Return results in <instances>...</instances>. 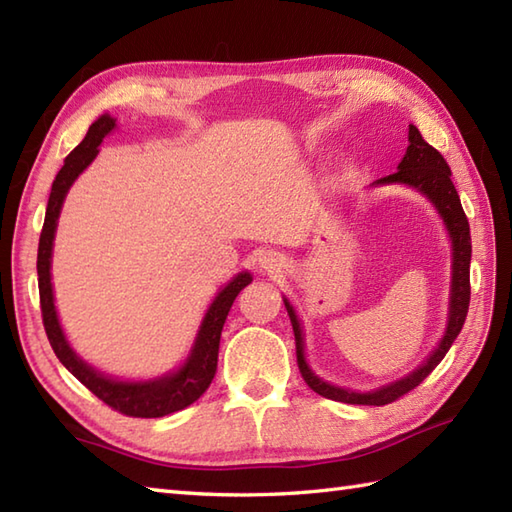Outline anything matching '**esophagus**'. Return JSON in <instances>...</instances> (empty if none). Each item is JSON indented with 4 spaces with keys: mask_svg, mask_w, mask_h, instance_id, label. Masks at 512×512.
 <instances>
[{
    "mask_svg": "<svg viewBox=\"0 0 512 512\" xmlns=\"http://www.w3.org/2000/svg\"><path fill=\"white\" fill-rule=\"evenodd\" d=\"M259 266H262L264 270H270V273H273V270H279V266H281V257H277V255H273V253H264L262 257H259Z\"/></svg>",
    "mask_w": 512,
    "mask_h": 512,
    "instance_id": "esophagus-1",
    "label": "esophagus"
}]
</instances>
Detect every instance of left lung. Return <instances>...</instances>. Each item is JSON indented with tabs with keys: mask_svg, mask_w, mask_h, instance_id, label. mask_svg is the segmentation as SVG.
<instances>
[{
	"mask_svg": "<svg viewBox=\"0 0 512 512\" xmlns=\"http://www.w3.org/2000/svg\"><path fill=\"white\" fill-rule=\"evenodd\" d=\"M391 182H400L407 184V187H413L420 191L422 195H427V200L436 206L440 217L447 224V231L451 237V246H453V277H451V299H449V321H447V330H444V336L440 345L433 350V354L424 361L416 372H411L409 376L396 380V383L383 385L380 389L374 391H352V389H343L325 383L317 374L312 372L310 365L306 363V354H303V330L301 323L297 319L295 308L290 306V301L284 299L288 317L292 323V330H295V343H297V363H299V372L306 380L308 387L312 391H317L319 396L330 398L336 402H347V405H389V402L398 400L400 396H405L407 391L416 389L424 378H427L433 369L438 367V363L444 358V354L449 352V347L453 341L458 339V334L462 330V325L466 321V312H469V301H471V231H469V220H466L464 209L460 204V195L455 191L453 182H451V169L447 165V160L442 158L438 149H433L427 140L422 138L418 132V127L409 125V147L405 151V158L400 160L398 171L389 173V176L376 180L374 184H391Z\"/></svg>",
	"mask_w": 512,
	"mask_h": 512,
	"instance_id": "obj_1",
	"label": "left lung"
}]
</instances>
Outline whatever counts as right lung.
<instances>
[{
    "label": "right lung",
    "mask_w": 512,
    "mask_h": 512,
    "mask_svg": "<svg viewBox=\"0 0 512 512\" xmlns=\"http://www.w3.org/2000/svg\"><path fill=\"white\" fill-rule=\"evenodd\" d=\"M116 127V118L110 114L99 116L88 129V134L76 145L70 156L65 158L61 171L52 182L46 220H43L41 237H39V253H37V275H39V301H41V317L43 328H46L48 341L52 345L54 354L65 365L72 376H76L81 383L88 387L96 398H101L105 405H110L114 411L125 413L132 418H162L167 413L180 411L184 407L193 405L206 389H209L211 380L217 372V352H220V336L224 321L228 317L235 297L239 290L246 288L253 277L250 273L235 275L228 284L217 292V297L206 310L200 332L195 336L193 350L187 361L167 376H160L154 380H116L101 374L99 369L88 365L83 358L76 356V352L65 341V334L61 330V323L57 317V308H54V295H52V281H50V262H52V242L54 231H57V220L61 213V206L65 200V193L70 191L72 182L79 178V173L90 165V162L99 154V145L103 138Z\"/></svg>",
    "instance_id": "right-lung-1"
}]
</instances>
